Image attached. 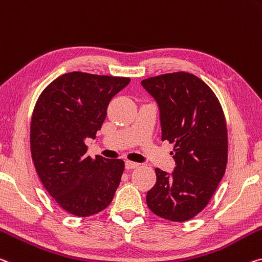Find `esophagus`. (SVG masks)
Masks as SVG:
<instances>
[{
    "label": "esophagus",
    "mask_w": 262,
    "mask_h": 262,
    "mask_svg": "<svg viewBox=\"0 0 262 262\" xmlns=\"http://www.w3.org/2000/svg\"><path fill=\"white\" fill-rule=\"evenodd\" d=\"M139 163L136 162H132V161H126V169H135L139 167Z\"/></svg>",
    "instance_id": "34e87169"
}]
</instances>
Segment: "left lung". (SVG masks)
I'll return each instance as SVG.
<instances>
[{
  "mask_svg": "<svg viewBox=\"0 0 262 262\" xmlns=\"http://www.w3.org/2000/svg\"><path fill=\"white\" fill-rule=\"evenodd\" d=\"M159 105L162 141L173 144L171 175L155 169L147 192L152 213L186 222L204 210L225 173L228 156L226 120L217 95L189 72L165 73L141 81Z\"/></svg>",
  "mask_w": 262,
  "mask_h": 262,
  "instance_id": "left-lung-1",
  "label": "left lung"
}]
</instances>
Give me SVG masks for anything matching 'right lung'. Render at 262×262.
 <instances>
[{"instance_id": "right-lung-1", "label": "right lung", "mask_w": 262, "mask_h": 262, "mask_svg": "<svg viewBox=\"0 0 262 262\" xmlns=\"http://www.w3.org/2000/svg\"><path fill=\"white\" fill-rule=\"evenodd\" d=\"M126 77L70 72L45 87L30 124L36 171L61 209L77 217L101 212L113 201L124 162L86 155L114 95L129 84Z\"/></svg>"}]
</instances>
